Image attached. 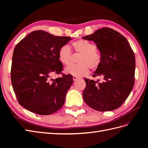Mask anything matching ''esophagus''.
<instances>
[{"label": "esophagus", "mask_w": 148, "mask_h": 148, "mask_svg": "<svg viewBox=\"0 0 148 148\" xmlns=\"http://www.w3.org/2000/svg\"><path fill=\"white\" fill-rule=\"evenodd\" d=\"M78 78L77 77H75V76H73V79L74 81H77V79H78Z\"/></svg>", "instance_id": "34e87169"}]
</instances>
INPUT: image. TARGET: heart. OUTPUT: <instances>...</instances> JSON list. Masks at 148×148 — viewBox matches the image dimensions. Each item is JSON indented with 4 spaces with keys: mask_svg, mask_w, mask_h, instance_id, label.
<instances>
[{
    "mask_svg": "<svg viewBox=\"0 0 148 148\" xmlns=\"http://www.w3.org/2000/svg\"><path fill=\"white\" fill-rule=\"evenodd\" d=\"M72 47L75 52L78 53L77 65H70L66 67L65 72L75 77H83L88 74L89 68L92 70H96L99 66L101 57L96 50V47L92 43L84 39H79L72 43ZM59 59L64 65H68L71 63V52L70 47L62 46L58 53Z\"/></svg>",
    "mask_w": 148,
    "mask_h": 148,
    "instance_id": "heart-1",
    "label": "heart"
}]
</instances>
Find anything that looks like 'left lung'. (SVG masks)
<instances>
[{
    "label": "left lung",
    "mask_w": 148,
    "mask_h": 148,
    "mask_svg": "<svg viewBox=\"0 0 148 148\" xmlns=\"http://www.w3.org/2000/svg\"><path fill=\"white\" fill-rule=\"evenodd\" d=\"M93 41L101 52V62L92 77L84 78L83 92L86 104L97 111L117 109L127 99L135 83V57L127 39L113 29L103 28L82 38Z\"/></svg>",
    "instance_id": "left-lung-1"
}]
</instances>
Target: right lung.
<instances>
[{
    "label": "right lung",
    "mask_w": 148,
    "mask_h": 148,
    "mask_svg": "<svg viewBox=\"0 0 148 148\" xmlns=\"http://www.w3.org/2000/svg\"><path fill=\"white\" fill-rule=\"evenodd\" d=\"M71 38L56 36L42 30L34 31L16 44L13 51L11 81L19 104L33 113L50 115L64 106L66 92L73 82L71 75H59L63 64L60 48Z\"/></svg>",
    "instance_id": "obj_1"
}]
</instances>
